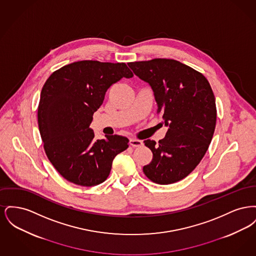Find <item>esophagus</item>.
<instances>
[{"label": "esophagus", "instance_id": "obj_1", "mask_svg": "<svg viewBox=\"0 0 256 256\" xmlns=\"http://www.w3.org/2000/svg\"><path fill=\"white\" fill-rule=\"evenodd\" d=\"M130 146H140L143 145V142L141 141V140H138V139H136V138H132L130 140Z\"/></svg>", "mask_w": 256, "mask_h": 256}]
</instances>
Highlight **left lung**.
Instances as JSON below:
<instances>
[{
  "label": "left lung",
  "instance_id": "8db88e82",
  "mask_svg": "<svg viewBox=\"0 0 256 256\" xmlns=\"http://www.w3.org/2000/svg\"><path fill=\"white\" fill-rule=\"evenodd\" d=\"M128 64L152 87L158 113L169 128L158 143L144 141L152 159L143 172L158 184L180 182L198 165L211 143L217 119L212 88L202 74L174 60Z\"/></svg>",
  "mask_w": 256,
  "mask_h": 256
}]
</instances>
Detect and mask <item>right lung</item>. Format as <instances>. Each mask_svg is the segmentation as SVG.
Returning a JSON list of instances; mask_svg holds the SVG:
<instances>
[{"label": "right lung", "instance_id": "1", "mask_svg": "<svg viewBox=\"0 0 256 256\" xmlns=\"http://www.w3.org/2000/svg\"><path fill=\"white\" fill-rule=\"evenodd\" d=\"M132 76L122 62L82 60L46 80L38 104L39 132L50 162L68 182L87 187L104 182L114 158L128 148L126 137L96 140L89 126L110 86Z\"/></svg>", "mask_w": 256, "mask_h": 256}]
</instances>
